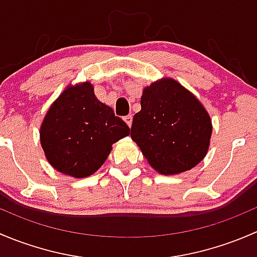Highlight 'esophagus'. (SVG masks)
<instances>
[{
    "label": "esophagus",
    "instance_id": "esophagus-1",
    "mask_svg": "<svg viewBox=\"0 0 257 257\" xmlns=\"http://www.w3.org/2000/svg\"><path fill=\"white\" fill-rule=\"evenodd\" d=\"M124 121H125L126 125H128L129 128H131L132 123H133V115H132V114H129V115L124 116Z\"/></svg>",
    "mask_w": 257,
    "mask_h": 257
}]
</instances>
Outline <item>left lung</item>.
<instances>
[{
	"instance_id": "8db88e82",
	"label": "left lung",
	"mask_w": 257,
	"mask_h": 257,
	"mask_svg": "<svg viewBox=\"0 0 257 257\" xmlns=\"http://www.w3.org/2000/svg\"><path fill=\"white\" fill-rule=\"evenodd\" d=\"M141 105L131 137L153 169L163 175L180 174L205 158L211 119L190 90L164 77L144 88Z\"/></svg>"
}]
</instances>
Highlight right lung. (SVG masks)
I'll return each mask as SVG.
<instances>
[{"instance_id": "obj_1", "label": "right lung", "mask_w": 257, "mask_h": 257, "mask_svg": "<svg viewBox=\"0 0 257 257\" xmlns=\"http://www.w3.org/2000/svg\"><path fill=\"white\" fill-rule=\"evenodd\" d=\"M131 129L109 105L94 94L92 83L68 84L51 104L40 129L49 164L64 175L80 179L94 174L112 145Z\"/></svg>"}]
</instances>
